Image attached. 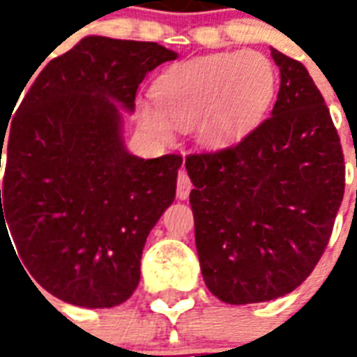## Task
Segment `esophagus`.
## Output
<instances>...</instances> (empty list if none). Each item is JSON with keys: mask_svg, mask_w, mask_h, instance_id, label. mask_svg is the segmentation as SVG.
<instances>
[{"mask_svg": "<svg viewBox=\"0 0 357 357\" xmlns=\"http://www.w3.org/2000/svg\"><path fill=\"white\" fill-rule=\"evenodd\" d=\"M191 189H193V185H191V179H189L185 170H181L178 174V189H176L178 199L185 201L187 197H189V193H191Z\"/></svg>", "mask_w": 357, "mask_h": 357, "instance_id": "obj_1", "label": "esophagus"}]
</instances>
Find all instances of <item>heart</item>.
Instances as JSON below:
<instances>
[{
  "label": "heart",
  "mask_w": 357,
  "mask_h": 357,
  "mask_svg": "<svg viewBox=\"0 0 357 357\" xmlns=\"http://www.w3.org/2000/svg\"><path fill=\"white\" fill-rule=\"evenodd\" d=\"M277 73L258 51H224L170 66L137 102V120L156 139L191 128L206 147H231L255 132L273 105Z\"/></svg>",
  "instance_id": "1"
}]
</instances>
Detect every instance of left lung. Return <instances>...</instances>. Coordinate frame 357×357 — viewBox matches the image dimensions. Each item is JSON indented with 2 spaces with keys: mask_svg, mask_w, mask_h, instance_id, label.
I'll return each mask as SVG.
<instances>
[{
  "mask_svg": "<svg viewBox=\"0 0 357 357\" xmlns=\"http://www.w3.org/2000/svg\"><path fill=\"white\" fill-rule=\"evenodd\" d=\"M271 116L235 147L189 155L195 243L208 291L227 304L292 292L314 271L344 197V156L302 63L271 47Z\"/></svg>",
  "mask_w": 357,
  "mask_h": 357,
  "instance_id": "8db88e82",
  "label": "left lung"
}]
</instances>
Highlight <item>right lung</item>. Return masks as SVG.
<instances>
[{"label": "right lung", "mask_w": 357, "mask_h": 357, "mask_svg": "<svg viewBox=\"0 0 357 357\" xmlns=\"http://www.w3.org/2000/svg\"><path fill=\"white\" fill-rule=\"evenodd\" d=\"M174 59L155 42L88 36L36 66L0 128V237L11 231L28 277L68 304L130 298L149 233L176 199L181 156L145 160L122 139V109L133 112L147 73Z\"/></svg>", "instance_id": "add662e5"}]
</instances>
